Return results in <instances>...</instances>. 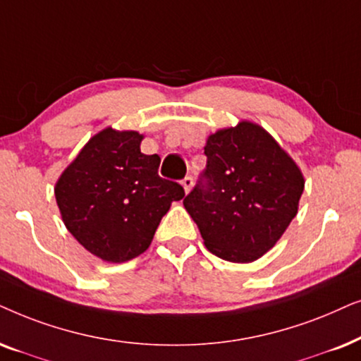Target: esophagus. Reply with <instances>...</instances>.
<instances>
[{
	"label": "esophagus",
	"mask_w": 361,
	"mask_h": 361,
	"mask_svg": "<svg viewBox=\"0 0 361 361\" xmlns=\"http://www.w3.org/2000/svg\"><path fill=\"white\" fill-rule=\"evenodd\" d=\"M181 185H183V188H185V193L188 195L190 191H191V188H193V178L191 176H186L183 181H181Z\"/></svg>",
	"instance_id": "esophagus-1"
}]
</instances>
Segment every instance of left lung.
<instances>
[{
  "mask_svg": "<svg viewBox=\"0 0 361 361\" xmlns=\"http://www.w3.org/2000/svg\"><path fill=\"white\" fill-rule=\"evenodd\" d=\"M204 155V183L183 200L185 209L214 256L257 261L295 218L304 175L276 138L249 120L211 133Z\"/></svg>",
  "mask_w": 361,
  "mask_h": 361,
  "instance_id": "obj_1",
  "label": "left lung"
}]
</instances>
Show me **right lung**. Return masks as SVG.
<instances>
[{"label":"right lung","mask_w":361,"mask_h":361,"mask_svg":"<svg viewBox=\"0 0 361 361\" xmlns=\"http://www.w3.org/2000/svg\"><path fill=\"white\" fill-rule=\"evenodd\" d=\"M142 140L135 130L104 128L56 181L67 231L105 262L145 252L173 201L185 196L181 185L158 176L160 157L142 153Z\"/></svg>","instance_id":"right-lung-1"}]
</instances>
